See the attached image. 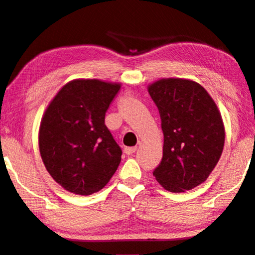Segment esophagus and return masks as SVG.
Masks as SVG:
<instances>
[{"instance_id": "esophagus-1", "label": "esophagus", "mask_w": 255, "mask_h": 255, "mask_svg": "<svg viewBox=\"0 0 255 255\" xmlns=\"http://www.w3.org/2000/svg\"><path fill=\"white\" fill-rule=\"evenodd\" d=\"M136 149H137V147H136V146H132V147H125L124 152L126 153L127 155H130V154H132V153H135Z\"/></svg>"}]
</instances>
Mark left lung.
I'll use <instances>...</instances> for the list:
<instances>
[{"instance_id":"obj_1","label":"left lung","mask_w":255,"mask_h":255,"mask_svg":"<svg viewBox=\"0 0 255 255\" xmlns=\"http://www.w3.org/2000/svg\"><path fill=\"white\" fill-rule=\"evenodd\" d=\"M147 91L163 131L162 160L153 176L169 192L193 189L207 180L224 149L220 112L209 93L193 80L163 78Z\"/></svg>"}]
</instances>
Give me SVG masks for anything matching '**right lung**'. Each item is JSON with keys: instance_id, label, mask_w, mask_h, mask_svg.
<instances>
[{"instance_id": "right-lung-1", "label": "right lung", "mask_w": 255, "mask_h": 255, "mask_svg": "<svg viewBox=\"0 0 255 255\" xmlns=\"http://www.w3.org/2000/svg\"><path fill=\"white\" fill-rule=\"evenodd\" d=\"M120 84L75 79L58 92L40 121L38 145L46 170L66 191L91 195L118 169L123 151L104 124Z\"/></svg>"}]
</instances>
